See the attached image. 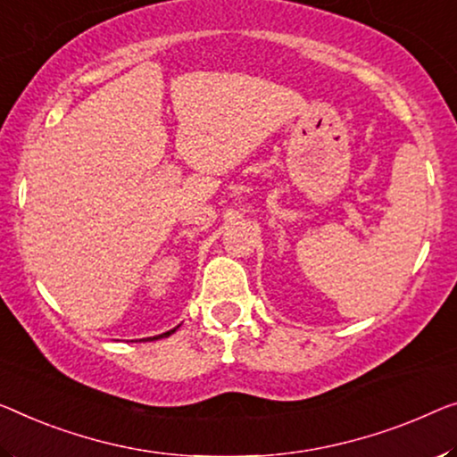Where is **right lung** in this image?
<instances>
[{"label": "right lung", "mask_w": 457, "mask_h": 457, "mask_svg": "<svg viewBox=\"0 0 457 457\" xmlns=\"http://www.w3.org/2000/svg\"><path fill=\"white\" fill-rule=\"evenodd\" d=\"M172 332H176V328H174V330H170V332H163V335H160V337H170V335H172ZM160 337H154V338H155V340H158Z\"/></svg>", "instance_id": "add662e5"}]
</instances>
